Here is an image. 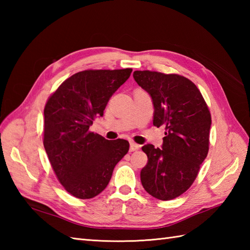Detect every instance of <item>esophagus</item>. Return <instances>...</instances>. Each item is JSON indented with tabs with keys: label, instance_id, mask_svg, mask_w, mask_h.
Returning <instances> with one entry per match:
<instances>
[{
	"label": "esophagus",
	"instance_id": "1",
	"mask_svg": "<svg viewBox=\"0 0 250 250\" xmlns=\"http://www.w3.org/2000/svg\"><path fill=\"white\" fill-rule=\"evenodd\" d=\"M139 149H140V145H137L136 143H134V142L130 143V151H135V150H139Z\"/></svg>",
	"mask_w": 250,
	"mask_h": 250
}]
</instances>
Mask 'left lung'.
<instances>
[{"instance_id":"1","label":"left lung","mask_w":250,"mask_h":250,"mask_svg":"<svg viewBox=\"0 0 250 250\" xmlns=\"http://www.w3.org/2000/svg\"><path fill=\"white\" fill-rule=\"evenodd\" d=\"M133 77L151 97L153 125L167 130L161 148L142 147L148 162L141 182L153 198L173 200L193 184L208 152L209 109L198 87L184 76L135 71Z\"/></svg>"}]
</instances>
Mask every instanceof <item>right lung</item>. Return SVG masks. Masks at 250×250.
Returning <instances> with one entry per match:
<instances>
[{
	"instance_id": "obj_1",
	"label": "right lung",
	"mask_w": 250,
	"mask_h": 250,
	"mask_svg": "<svg viewBox=\"0 0 250 250\" xmlns=\"http://www.w3.org/2000/svg\"><path fill=\"white\" fill-rule=\"evenodd\" d=\"M132 68L87 70L74 74L50 95L44 109V147L58 179L68 193L91 199L107 187L129 142L108 141L89 128L102 117L110 97Z\"/></svg>"
}]
</instances>
